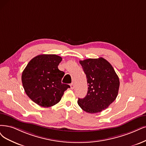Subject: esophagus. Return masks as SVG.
Returning <instances> with one entry per match:
<instances>
[{"label": "esophagus", "mask_w": 146, "mask_h": 146, "mask_svg": "<svg viewBox=\"0 0 146 146\" xmlns=\"http://www.w3.org/2000/svg\"><path fill=\"white\" fill-rule=\"evenodd\" d=\"M70 87H71L72 90L74 89V84L73 83H72L71 84H70Z\"/></svg>", "instance_id": "1"}]
</instances>
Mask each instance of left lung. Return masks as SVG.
Returning a JSON list of instances; mask_svg holds the SVG:
<instances>
[{
	"instance_id": "1",
	"label": "left lung",
	"mask_w": 146,
	"mask_h": 146,
	"mask_svg": "<svg viewBox=\"0 0 146 146\" xmlns=\"http://www.w3.org/2000/svg\"><path fill=\"white\" fill-rule=\"evenodd\" d=\"M86 74L88 92L78 99L79 106L85 112L93 114L106 109L118 95L120 81L111 64L103 58L79 61Z\"/></svg>"
}]
</instances>
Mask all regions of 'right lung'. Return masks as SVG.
<instances>
[{"label":"right lung","instance_id":"add662e5","mask_svg":"<svg viewBox=\"0 0 146 146\" xmlns=\"http://www.w3.org/2000/svg\"><path fill=\"white\" fill-rule=\"evenodd\" d=\"M62 58L56 55H40L32 58L21 75L26 94L35 104L50 107L61 100L70 85L61 82L64 72L58 68Z\"/></svg>","mask_w":146,"mask_h":146}]
</instances>
